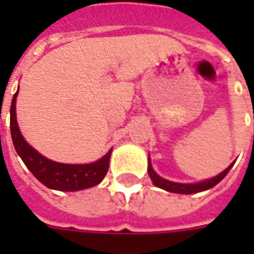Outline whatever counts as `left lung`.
<instances>
[{"label":"left lung","instance_id":"left-lung-1","mask_svg":"<svg viewBox=\"0 0 254 254\" xmlns=\"http://www.w3.org/2000/svg\"><path fill=\"white\" fill-rule=\"evenodd\" d=\"M233 167V165H230L224 171H222L219 176L213 177V178H209V180H205V181L197 182V184H178V182H171L169 180H165L159 177L152 169V165H151V160L148 162V174L151 177V180L154 182V185H156L160 189H165L167 191H171V193H181V194H191V193H198V191H204L207 189H211L216 184L223 180L224 177L227 176V173L230 171V169Z\"/></svg>","mask_w":254,"mask_h":254}]
</instances>
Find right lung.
Instances as JSON below:
<instances>
[{"label": "right lung", "instance_id": "1", "mask_svg": "<svg viewBox=\"0 0 254 254\" xmlns=\"http://www.w3.org/2000/svg\"><path fill=\"white\" fill-rule=\"evenodd\" d=\"M19 91L13 95L10 105V134L14 149L23 159L28 170L50 189L61 191H74L92 188L98 185L105 178L109 170L111 149L107 154L88 165H66L50 160L41 155L36 149L27 143L20 133L16 120V98Z\"/></svg>", "mask_w": 254, "mask_h": 254}]
</instances>
